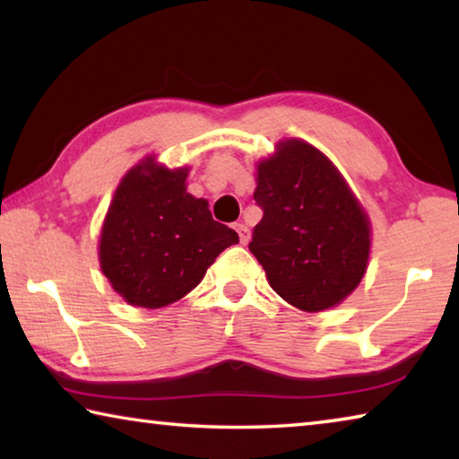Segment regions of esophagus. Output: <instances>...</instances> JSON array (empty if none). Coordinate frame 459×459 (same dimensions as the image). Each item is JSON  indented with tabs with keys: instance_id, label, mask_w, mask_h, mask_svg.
<instances>
[{
	"instance_id": "34e87169",
	"label": "esophagus",
	"mask_w": 459,
	"mask_h": 459,
	"mask_svg": "<svg viewBox=\"0 0 459 459\" xmlns=\"http://www.w3.org/2000/svg\"><path fill=\"white\" fill-rule=\"evenodd\" d=\"M235 230L238 232V240H240V243H247V240H248V237H251V230H248V227H247V224H243V222H238V224H235Z\"/></svg>"
}]
</instances>
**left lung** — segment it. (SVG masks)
Segmentation results:
<instances>
[{"label": "left lung", "mask_w": 459, "mask_h": 459, "mask_svg": "<svg viewBox=\"0 0 459 459\" xmlns=\"http://www.w3.org/2000/svg\"><path fill=\"white\" fill-rule=\"evenodd\" d=\"M253 198L263 219L248 248L287 304L322 312L356 290L368 263V219L322 152L285 139L259 164Z\"/></svg>", "instance_id": "obj_1"}]
</instances>
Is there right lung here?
<instances>
[{"instance_id": "1", "label": "right lung", "mask_w": 459, "mask_h": 459, "mask_svg": "<svg viewBox=\"0 0 459 459\" xmlns=\"http://www.w3.org/2000/svg\"><path fill=\"white\" fill-rule=\"evenodd\" d=\"M188 169L153 158L131 168L115 192L100 232L99 259L113 290L131 306L174 304L238 235L212 219L208 202L186 192Z\"/></svg>"}]
</instances>
